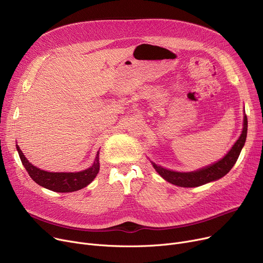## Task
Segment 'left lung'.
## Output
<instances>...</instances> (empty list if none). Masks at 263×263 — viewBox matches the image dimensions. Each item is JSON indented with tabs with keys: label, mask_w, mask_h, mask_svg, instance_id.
I'll list each match as a JSON object with an SVG mask.
<instances>
[{
	"label": "left lung",
	"mask_w": 263,
	"mask_h": 263,
	"mask_svg": "<svg viewBox=\"0 0 263 263\" xmlns=\"http://www.w3.org/2000/svg\"><path fill=\"white\" fill-rule=\"evenodd\" d=\"M247 135V117L244 116V123H243V131L240 135L239 140L236 142L230 149L229 153L218 162L206 166L204 168H201L196 172L191 173H179V172H173L170 170H166L164 167L159 166L156 163L151 162L154 165L155 170L159 173V175L164 178L165 180L182 187H195L202 184H205L208 182L217 180V179L224 177L226 174L229 173V171L233 167V165L236 164L241 150L245 144Z\"/></svg>",
	"instance_id": "8db88e82"
}]
</instances>
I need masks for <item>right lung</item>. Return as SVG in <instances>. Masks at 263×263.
Masks as SVG:
<instances>
[{
  "label": "right lung",
  "mask_w": 263,
  "mask_h": 263,
  "mask_svg": "<svg viewBox=\"0 0 263 263\" xmlns=\"http://www.w3.org/2000/svg\"><path fill=\"white\" fill-rule=\"evenodd\" d=\"M17 150L23 166L33 180L40 186H44L53 192L69 193L85 187L93 180L100 168L99 151L97 154L92 166L85 171L79 173H49L35 167L27 161L18 145Z\"/></svg>",
  "instance_id": "add662e5"
}]
</instances>
